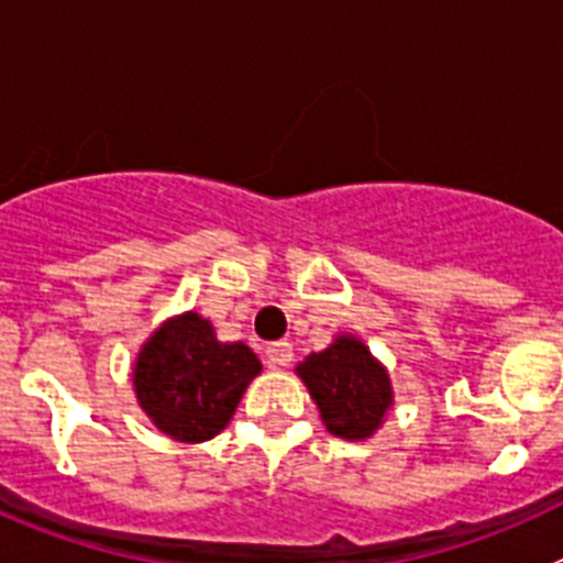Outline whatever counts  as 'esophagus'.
I'll return each mask as SVG.
<instances>
[{"label":"esophagus","mask_w":563,"mask_h":563,"mask_svg":"<svg viewBox=\"0 0 563 563\" xmlns=\"http://www.w3.org/2000/svg\"><path fill=\"white\" fill-rule=\"evenodd\" d=\"M265 355H267V361L273 363V366H290L292 346L287 341H273V343H267Z\"/></svg>","instance_id":"esophagus-1"}]
</instances>
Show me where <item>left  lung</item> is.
Masks as SVG:
<instances>
[{
    "label": "left lung",
    "mask_w": 563,
    "mask_h": 563,
    "mask_svg": "<svg viewBox=\"0 0 563 563\" xmlns=\"http://www.w3.org/2000/svg\"><path fill=\"white\" fill-rule=\"evenodd\" d=\"M316 400L327 431L341 440H366L391 409L389 372L355 335H338L324 352L296 366Z\"/></svg>",
    "instance_id": "8db88e82"
}]
</instances>
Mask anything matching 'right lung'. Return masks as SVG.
<instances>
[{
    "mask_svg": "<svg viewBox=\"0 0 563 563\" xmlns=\"http://www.w3.org/2000/svg\"><path fill=\"white\" fill-rule=\"evenodd\" d=\"M262 363L242 341L222 343L197 312L168 318L134 361V395L148 420L177 442L220 434Z\"/></svg>",
    "mask_w": 563,
    "mask_h": 563,
    "instance_id": "obj_1",
    "label": "right lung"
}]
</instances>
